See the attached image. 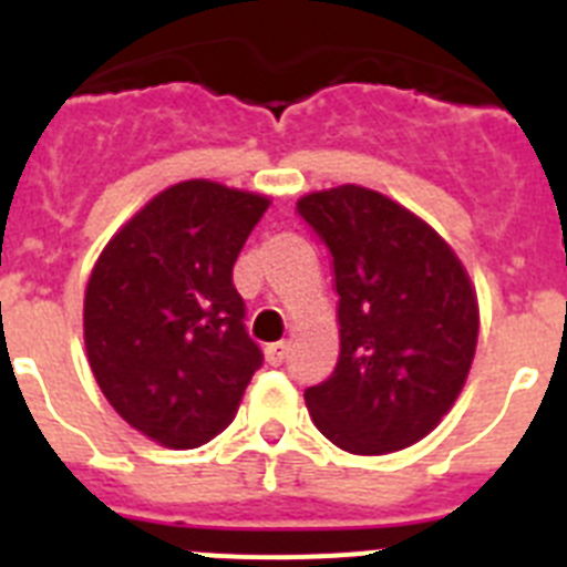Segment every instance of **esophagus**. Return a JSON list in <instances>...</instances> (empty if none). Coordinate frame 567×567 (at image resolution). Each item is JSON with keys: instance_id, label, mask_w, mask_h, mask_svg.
<instances>
[{"instance_id": "esophagus-1", "label": "esophagus", "mask_w": 567, "mask_h": 567, "mask_svg": "<svg viewBox=\"0 0 567 567\" xmlns=\"http://www.w3.org/2000/svg\"><path fill=\"white\" fill-rule=\"evenodd\" d=\"M289 354V346L284 343V340H278V343H269L267 346V363L269 365H280L284 360H287Z\"/></svg>"}]
</instances>
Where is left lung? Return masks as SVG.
Wrapping results in <instances>:
<instances>
[{"instance_id":"left-lung-1","label":"left lung","mask_w":567,"mask_h":567,"mask_svg":"<svg viewBox=\"0 0 567 567\" xmlns=\"http://www.w3.org/2000/svg\"><path fill=\"white\" fill-rule=\"evenodd\" d=\"M298 215L332 255L340 354L303 398L338 449L385 454L443 420L468 378L480 312L457 255L374 189L303 195Z\"/></svg>"}]
</instances>
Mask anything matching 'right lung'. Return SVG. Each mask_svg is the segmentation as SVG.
I'll use <instances>...</instances> for the list:
<instances>
[{"label":"right lung","mask_w":567,"mask_h":567,"mask_svg":"<svg viewBox=\"0 0 567 567\" xmlns=\"http://www.w3.org/2000/svg\"><path fill=\"white\" fill-rule=\"evenodd\" d=\"M267 207L204 178L175 184L118 229L90 275L84 346L99 389L167 449L221 434L264 363L233 267Z\"/></svg>","instance_id":"obj_1"}]
</instances>
